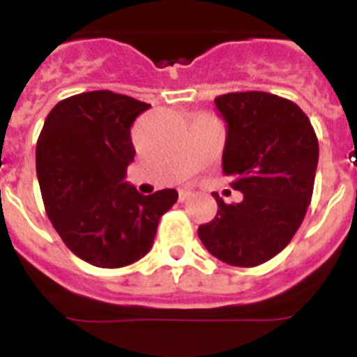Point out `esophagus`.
Instances as JSON below:
<instances>
[{
	"instance_id": "1",
	"label": "esophagus",
	"mask_w": 357,
	"mask_h": 357,
	"mask_svg": "<svg viewBox=\"0 0 357 357\" xmlns=\"http://www.w3.org/2000/svg\"><path fill=\"white\" fill-rule=\"evenodd\" d=\"M191 197H193V193H191V191H181V193H178V200L181 202L189 200Z\"/></svg>"
}]
</instances>
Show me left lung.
Masks as SVG:
<instances>
[{"mask_svg":"<svg viewBox=\"0 0 357 357\" xmlns=\"http://www.w3.org/2000/svg\"><path fill=\"white\" fill-rule=\"evenodd\" d=\"M227 125L223 173L234 176L239 204L213 193L218 213L198 227L204 247L220 261L250 268L286 248L313 197L318 139L298 105L263 91L214 100Z\"/></svg>","mask_w":357,"mask_h":357,"instance_id":"obj_1","label":"left lung"}]
</instances>
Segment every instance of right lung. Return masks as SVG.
I'll return each instance as SVG.
<instances>
[{
	"label": "right lung",
	"mask_w": 357,
	"mask_h": 357,
	"mask_svg": "<svg viewBox=\"0 0 357 357\" xmlns=\"http://www.w3.org/2000/svg\"><path fill=\"white\" fill-rule=\"evenodd\" d=\"M150 105L112 91L56 103L36 150L44 207L66 247L98 268H121L150 252L175 189L141 195L125 182L135 148L130 127Z\"/></svg>",
	"instance_id": "1"
}]
</instances>
